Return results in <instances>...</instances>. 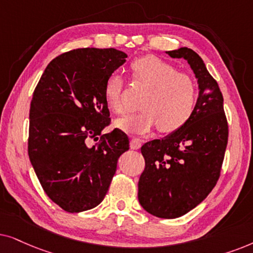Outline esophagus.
Listing matches in <instances>:
<instances>
[{"label": "esophagus", "instance_id": "34e87169", "mask_svg": "<svg viewBox=\"0 0 253 253\" xmlns=\"http://www.w3.org/2000/svg\"><path fill=\"white\" fill-rule=\"evenodd\" d=\"M129 147L130 149H140L141 148V141L139 139H136V137H133V139H130V142H129Z\"/></svg>", "mask_w": 253, "mask_h": 253}]
</instances>
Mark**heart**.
Listing matches in <instances>:
<instances>
[{"mask_svg":"<svg viewBox=\"0 0 253 253\" xmlns=\"http://www.w3.org/2000/svg\"><path fill=\"white\" fill-rule=\"evenodd\" d=\"M134 80L148 87L140 100L141 110L114 121V127L129 134H146L157 125L162 133H172L190 120L198 99L195 82L171 63L146 55L130 63ZM124 80L118 73L107 77L104 97L111 111L121 113Z\"/></svg>","mask_w":253,"mask_h":253,"instance_id":"heart-1","label":"heart"}]
</instances>
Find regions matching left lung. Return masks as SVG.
Returning a JSON list of instances; mask_svg holds the SVG:
<instances>
[{"instance_id": "1", "label": "left lung", "mask_w": 253, "mask_h": 253, "mask_svg": "<svg viewBox=\"0 0 253 253\" xmlns=\"http://www.w3.org/2000/svg\"><path fill=\"white\" fill-rule=\"evenodd\" d=\"M166 53L186 60L198 80L199 95L183 127L141 148L146 168L137 198L154 216L176 218L197 207L216 185L228 143V124L220 87L203 59L187 47Z\"/></svg>"}]
</instances>
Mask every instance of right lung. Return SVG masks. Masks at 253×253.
Segmentation results:
<instances>
[{"label": "right lung", "mask_w": 253, "mask_h": 253, "mask_svg": "<svg viewBox=\"0 0 253 253\" xmlns=\"http://www.w3.org/2000/svg\"><path fill=\"white\" fill-rule=\"evenodd\" d=\"M116 48H77L52 60L33 92L29 157L49 199L69 213L102 203L118 158L129 149L120 129L100 136L110 124L104 86L126 62Z\"/></svg>", "instance_id": "right-lung-1"}]
</instances>
